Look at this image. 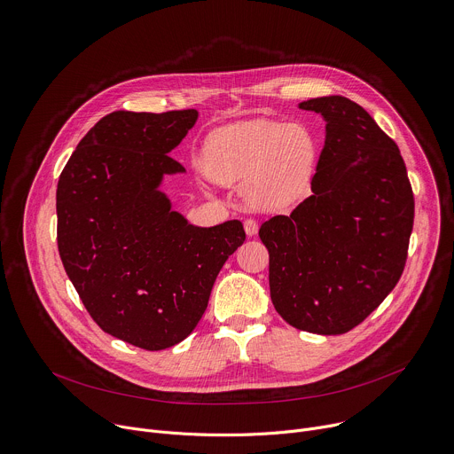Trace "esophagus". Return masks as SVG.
Returning <instances> with one entry per match:
<instances>
[{"instance_id": "1", "label": "esophagus", "mask_w": 454, "mask_h": 454, "mask_svg": "<svg viewBox=\"0 0 454 454\" xmlns=\"http://www.w3.org/2000/svg\"><path fill=\"white\" fill-rule=\"evenodd\" d=\"M256 230H258L256 221H253V219H246V221H244V231H246L247 237H253V235L256 233Z\"/></svg>"}]
</instances>
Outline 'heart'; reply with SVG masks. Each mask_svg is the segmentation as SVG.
I'll use <instances>...</instances> for the list:
<instances>
[{
	"instance_id": "heart-1",
	"label": "heart",
	"mask_w": 454,
	"mask_h": 454,
	"mask_svg": "<svg viewBox=\"0 0 454 454\" xmlns=\"http://www.w3.org/2000/svg\"><path fill=\"white\" fill-rule=\"evenodd\" d=\"M201 168L219 184H242L244 200L254 208L286 210L307 196L316 168V144L298 123H230L205 142Z\"/></svg>"
}]
</instances>
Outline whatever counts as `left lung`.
I'll return each mask as SVG.
<instances>
[{
	"mask_svg": "<svg viewBox=\"0 0 454 454\" xmlns=\"http://www.w3.org/2000/svg\"><path fill=\"white\" fill-rule=\"evenodd\" d=\"M325 120L312 196L258 235L270 251V293L294 329L345 334L399 282L413 228V192L395 142L356 102L310 98Z\"/></svg>",
	"mask_w": 454,
	"mask_h": 454,
	"instance_id": "1",
	"label": "left lung"
}]
</instances>
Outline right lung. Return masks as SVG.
I'll use <instances>...</instances> for the list:
<instances>
[{"mask_svg":"<svg viewBox=\"0 0 454 454\" xmlns=\"http://www.w3.org/2000/svg\"><path fill=\"white\" fill-rule=\"evenodd\" d=\"M196 109L114 111L79 142L57 183V244L67 275L97 325L135 347L183 341L207 310L214 282L244 242L233 219L203 228L172 208L168 154Z\"/></svg>","mask_w":454,"mask_h":454,"instance_id":"right-lung-1","label":"right lung"}]
</instances>
